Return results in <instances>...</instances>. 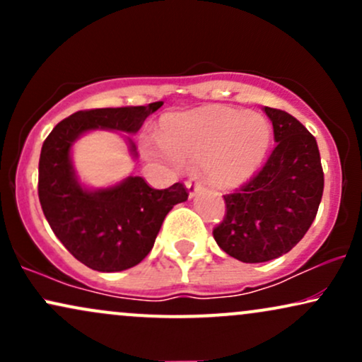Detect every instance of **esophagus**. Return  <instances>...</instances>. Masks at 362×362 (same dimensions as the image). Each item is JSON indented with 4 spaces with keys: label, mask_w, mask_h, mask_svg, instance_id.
Returning a JSON list of instances; mask_svg holds the SVG:
<instances>
[{
    "label": "esophagus",
    "mask_w": 362,
    "mask_h": 362,
    "mask_svg": "<svg viewBox=\"0 0 362 362\" xmlns=\"http://www.w3.org/2000/svg\"><path fill=\"white\" fill-rule=\"evenodd\" d=\"M185 185H187V192H189L190 199H192L195 194L201 192V190H202V184H201V182L195 180V178H190V180H187Z\"/></svg>",
    "instance_id": "esophagus-1"
}]
</instances>
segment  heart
Masks as SVG:
<instances>
[{"instance_id": "obj_1", "label": "heart", "mask_w": 362, "mask_h": 362, "mask_svg": "<svg viewBox=\"0 0 362 362\" xmlns=\"http://www.w3.org/2000/svg\"><path fill=\"white\" fill-rule=\"evenodd\" d=\"M161 144L144 143V155L170 167H201L219 187H238L264 167L272 144L271 122L260 114L211 107L170 115Z\"/></svg>"}]
</instances>
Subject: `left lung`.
<instances>
[{
    "label": "left lung",
    "mask_w": 362,
    "mask_h": 362,
    "mask_svg": "<svg viewBox=\"0 0 362 362\" xmlns=\"http://www.w3.org/2000/svg\"><path fill=\"white\" fill-rule=\"evenodd\" d=\"M264 112L277 146L248 184L224 195L226 214L213 231L223 252L247 264L277 259L296 247L310 230L323 194L313 134L288 112L271 107Z\"/></svg>",
    "instance_id": "obj_1"
}]
</instances>
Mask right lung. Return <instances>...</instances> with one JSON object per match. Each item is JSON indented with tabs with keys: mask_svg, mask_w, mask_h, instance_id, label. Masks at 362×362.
I'll use <instances>...</instances> for the list:
<instances>
[{
	"mask_svg": "<svg viewBox=\"0 0 362 362\" xmlns=\"http://www.w3.org/2000/svg\"><path fill=\"white\" fill-rule=\"evenodd\" d=\"M161 105L74 112L44 141L39 160L44 216L68 252L93 271L120 272L138 265L151 252L165 216L189 194L182 184L156 190L132 175L115 185L88 189L74 172L73 144L97 129L136 134ZM127 146L132 158L138 156L131 138Z\"/></svg>",
	"mask_w": 362,
	"mask_h": 362,
	"instance_id": "add662e5",
	"label": "right lung"
}]
</instances>
